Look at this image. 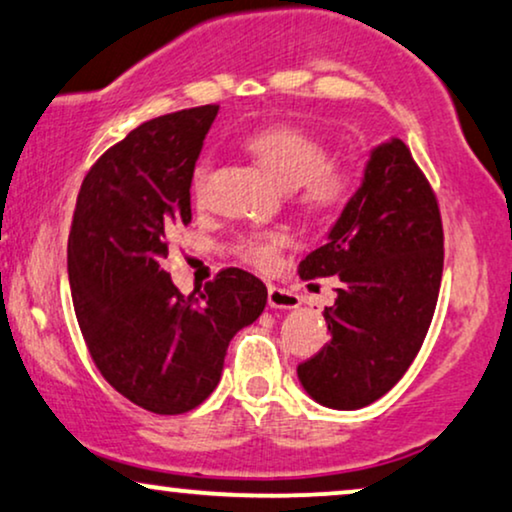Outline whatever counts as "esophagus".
<instances>
[{
  "instance_id": "esophagus-1",
  "label": "esophagus",
  "mask_w": 512,
  "mask_h": 512,
  "mask_svg": "<svg viewBox=\"0 0 512 512\" xmlns=\"http://www.w3.org/2000/svg\"><path fill=\"white\" fill-rule=\"evenodd\" d=\"M299 296L294 292H289V289H282V287H275L270 285L268 287V306L270 308H280V311H294V308H299Z\"/></svg>"
}]
</instances>
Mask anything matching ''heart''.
I'll use <instances>...</instances> for the list:
<instances>
[{
    "label": "heart",
    "mask_w": 512,
    "mask_h": 512,
    "mask_svg": "<svg viewBox=\"0 0 512 512\" xmlns=\"http://www.w3.org/2000/svg\"><path fill=\"white\" fill-rule=\"evenodd\" d=\"M244 147L268 170L285 192L292 194L308 213L327 216L339 211L353 192V173L344 166L330 163V147L294 125H268L251 132ZM208 161L194 168V192H204ZM287 237L280 232L249 235L239 246L242 256L258 268H273Z\"/></svg>",
    "instance_id": "b5f03b06"
}]
</instances>
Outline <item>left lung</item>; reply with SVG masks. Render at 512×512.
Masks as SVG:
<instances>
[{
	"label": "left lung",
	"mask_w": 512,
	"mask_h": 512,
	"mask_svg": "<svg viewBox=\"0 0 512 512\" xmlns=\"http://www.w3.org/2000/svg\"><path fill=\"white\" fill-rule=\"evenodd\" d=\"M444 270L437 197L399 137L370 149L361 185L299 266L304 280L337 275L325 308L330 342L296 368L320 406H370L406 375L430 330Z\"/></svg>",
	"instance_id": "8db88e82"
}]
</instances>
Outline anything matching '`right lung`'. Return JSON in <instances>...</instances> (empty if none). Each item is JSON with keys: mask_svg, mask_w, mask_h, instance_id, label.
<instances>
[{"mask_svg": "<svg viewBox=\"0 0 512 512\" xmlns=\"http://www.w3.org/2000/svg\"><path fill=\"white\" fill-rule=\"evenodd\" d=\"M218 106L142 123L82 180L68 235L75 318L104 380L156 415H180L218 387L230 339L263 313L268 289L227 268L199 296L159 261L192 220L189 187Z\"/></svg>", "mask_w": 512, "mask_h": 512, "instance_id": "obj_1", "label": "right lung"}]
</instances>
